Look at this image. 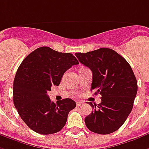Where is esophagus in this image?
<instances>
[{
    "instance_id": "esophagus-1",
    "label": "esophagus",
    "mask_w": 149,
    "mask_h": 149,
    "mask_svg": "<svg viewBox=\"0 0 149 149\" xmlns=\"http://www.w3.org/2000/svg\"><path fill=\"white\" fill-rule=\"evenodd\" d=\"M84 102H77V106H78V107H80L81 105H83Z\"/></svg>"
}]
</instances>
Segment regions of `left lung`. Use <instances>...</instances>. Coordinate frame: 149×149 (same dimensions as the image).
I'll return each instance as SVG.
<instances>
[{"instance_id":"8db88e82","label":"left lung","mask_w":149,"mask_h":149,"mask_svg":"<svg viewBox=\"0 0 149 149\" xmlns=\"http://www.w3.org/2000/svg\"><path fill=\"white\" fill-rule=\"evenodd\" d=\"M75 55L92 72L91 90L102 95V102L98 105L88 102L93 111L84 119L86 126L99 134L114 133L130 114L137 92V82L131 66L109 48Z\"/></svg>"}]
</instances>
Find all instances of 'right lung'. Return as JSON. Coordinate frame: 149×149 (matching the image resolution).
Returning <instances> with one entry per match:
<instances>
[{
    "mask_svg": "<svg viewBox=\"0 0 149 149\" xmlns=\"http://www.w3.org/2000/svg\"><path fill=\"white\" fill-rule=\"evenodd\" d=\"M78 64L72 54L47 47L36 49L22 61L13 82V102L20 118L33 131L47 135L65 126L76 102L64 99L54 103L47 92L52 85H59L64 73Z\"/></svg>",
    "mask_w": 149,
    "mask_h": 149,
    "instance_id": "obj_1",
    "label": "right lung"
}]
</instances>
